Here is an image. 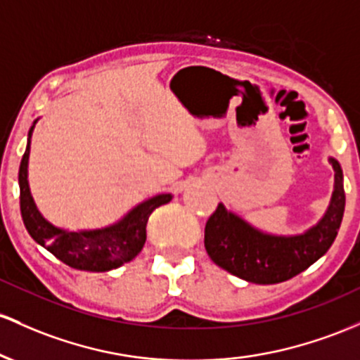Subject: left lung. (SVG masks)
<instances>
[{"label": "left lung", "mask_w": 360, "mask_h": 360, "mask_svg": "<svg viewBox=\"0 0 360 360\" xmlns=\"http://www.w3.org/2000/svg\"><path fill=\"white\" fill-rule=\"evenodd\" d=\"M335 184L330 205L319 222L302 234L275 236L259 231L219 203L205 225V250L212 262L251 283H280L318 262L330 250L345 210L343 172L330 157Z\"/></svg>", "instance_id": "obj_1"}]
</instances>
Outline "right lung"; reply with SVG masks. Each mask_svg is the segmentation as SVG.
Instances as JSON below:
<instances>
[{"instance_id":"obj_1","label":"right lung","mask_w":360,"mask_h":360,"mask_svg":"<svg viewBox=\"0 0 360 360\" xmlns=\"http://www.w3.org/2000/svg\"><path fill=\"white\" fill-rule=\"evenodd\" d=\"M37 121L39 120H35L29 129L27 148L18 171L20 210H22L23 224L29 234L32 236L35 243L53 252L58 259L77 270L109 271L131 262L147 240L148 217L160 205L172 200L171 193H162V195L141 201L121 220L108 227L90 229V231H66V229L56 227L37 210L29 186L30 138H32Z\"/></svg>"}]
</instances>
